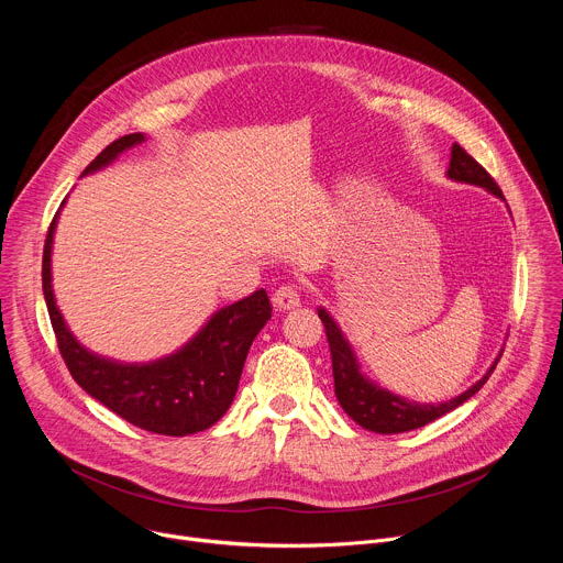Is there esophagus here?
<instances>
[{"label": "esophagus", "mask_w": 563, "mask_h": 563, "mask_svg": "<svg viewBox=\"0 0 563 563\" xmlns=\"http://www.w3.org/2000/svg\"><path fill=\"white\" fill-rule=\"evenodd\" d=\"M272 302H274V307L280 309V311L294 309V307L300 305V291H298V287H294V285H283V287H278V289L274 291Z\"/></svg>", "instance_id": "obj_1"}]
</instances>
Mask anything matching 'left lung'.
Returning <instances> with one entry per match:
<instances>
[{
  "mask_svg": "<svg viewBox=\"0 0 563 563\" xmlns=\"http://www.w3.org/2000/svg\"><path fill=\"white\" fill-rule=\"evenodd\" d=\"M448 178H452L456 183L484 187L490 194L504 198L495 178L456 142L452 144ZM318 316L325 325V334H328V343H330V352H332L334 391H336L341 408L361 428H365L369 432H378V434H398V432H410V430L423 428V426L437 421L439 417L452 412L454 408L463 406L470 396H474L481 387H484V383L490 378V374L495 372V367L501 358V354H499V358L493 363V367L486 372V376L476 380L470 389H465L456 398L445 400V404H439V406L417 404V400H408L404 396H396L387 389H380L376 383L365 378L358 369V363H356V356H354L350 343L345 341L341 328L334 323V318L323 307L318 309Z\"/></svg>",
  "mask_w": 563,
  "mask_h": 563,
  "instance_id": "obj_1",
  "label": "left lung"
}]
</instances>
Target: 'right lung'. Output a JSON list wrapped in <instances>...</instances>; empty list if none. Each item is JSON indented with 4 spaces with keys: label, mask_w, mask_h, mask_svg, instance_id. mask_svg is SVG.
<instances>
[{
    "label": "right lung",
    "mask_w": 563,
    "mask_h": 563,
    "mask_svg": "<svg viewBox=\"0 0 563 563\" xmlns=\"http://www.w3.org/2000/svg\"><path fill=\"white\" fill-rule=\"evenodd\" d=\"M140 142H144L142 133L118 137L82 176L111 165L122 151ZM55 224L57 213L44 243L42 289L59 354L77 385L124 421L153 434L187 437L220 421L235 396L247 352L272 318L267 291L258 289L243 300L218 309L183 350L167 358L144 365L115 363L79 345L55 305L51 285Z\"/></svg>",
    "instance_id": "1"
}]
</instances>
